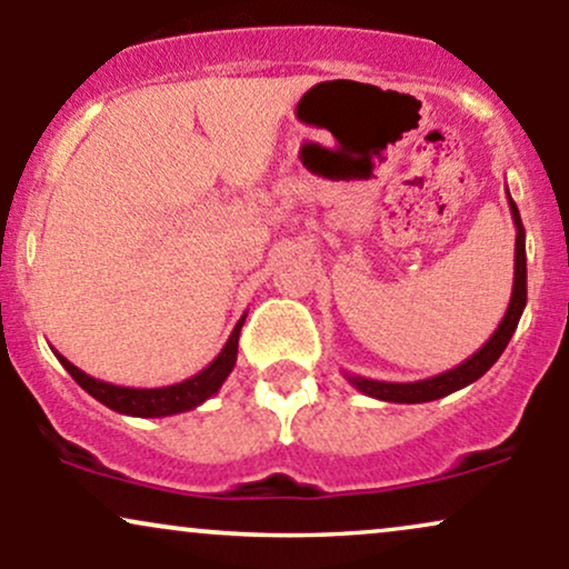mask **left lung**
<instances>
[{"mask_svg":"<svg viewBox=\"0 0 569 569\" xmlns=\"http://www.w3.org/2000/svg\"><path fill=\"white\" fill-rule=\"evenodd\" d=\"M508 192V189H506ZM508 206H511V217H513V227H516V248H513V289H511V302H508L506 316L495 335L481 345L479 350L473 352L471 358H466L462 363H457L455 369L441 371V375L426 377V380L417 382H382V380H369V377H358V375H348L345 371V380H348L352 388L361 390L363 396L380 398V401H390V403H426V401H436V398H443L455 390L466 388L485 377L492 363L498 361L506 350V345L511 342L516 326H519L521 312H525L527 305V251H525V224H521L519 208L511 200V192H508Z\"/></svg>","mask_w":569,"mask_h":569,"instance_id":"8db88e82","label":"left lung"}]
</instances>
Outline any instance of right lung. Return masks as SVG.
I'll return each mask as SVG.
<instances>
[{
    "mask_svg": "<svg viewBox=\"0 0 569 569\" xmlns=\"http://www.w3.org/2000/svg\"><path fill=\"white\" fill-rule=\"evenodd\" d=\"M246 323V312L240 316V321L234 323L230 339L224 342V348L206 369L198 371L194 377H189L184 382L168 385V388H122V385H112L96 380V377L84 375L82 369H77L69 358H63L61 352H56V358L61 361V367L74 377V382L82 390H88L96 401H101L103 407L120 411V415L130 417H168L179 415V411H189L200 407L202 401H208L211 396L219 393V388L224 385L230 371L238 361V337L240 329Z\"/></svg>",
    "mask_w": 569,
    "mask_h": 569,
    "instance_id": "obj_1",
    "label": "right lung"
}]
</instances>
